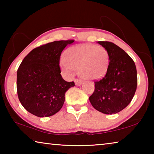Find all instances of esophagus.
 I'll use <instances>...</instances> for the list:
<instances>
[{"label":"esophagus","instance_id":"1","mask_svg":"<svg viewBox=\"0 0 154 154\" xmlns=\"http://www.w3.org/2000/svg\"><path fill=\"white\" fill-rule=\"evenodd\" d=\"M75 83L76 85H81L82 84L83 81L82 79H75Z\"/></svg>","mask_w":154,"mask_h":154}]
</instances>
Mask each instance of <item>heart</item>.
Instances as JSON below:
<instances>
[{
  "instance_id": "heart-1",
  "label": "heart",
  "mask_w": 154,
  "mask_h": 154,
  "mask_svg": "<svg viewBox=\"0 0 154 154\" xmlns=\"http://www.w3.org/2000/svg\"><path fill=\"white\" fill-rule=\"evenodd\" d=\"M65 58L60 61L65 73L71 75L74 69L79 70L81 77L90 80L99 79L105 76L110 62L108 51L94 44L72 47L66 51Z\"/></svg>"
}]
</instances>
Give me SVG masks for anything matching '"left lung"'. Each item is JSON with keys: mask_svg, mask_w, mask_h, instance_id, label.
Listing matches in <instances>:
<instances>
[{"mask_svg": "<svg viewBox=\"0 0 154 154\" xmlns=\"http://www.w3.org/2000/svg\"><path fill=\"white\" fill-rule=\"evenodd\" d=\"M98 43L108 51L110 62L105 77L94 82V91L89 99L93 107L101 113H117L129 105L136 92V66L128 54L116 44Z\"/></svg>", "mask_w": 154, "mask_h": 154, "instance_id": "left-lung-1", "label": "left lung"}]
</instances>
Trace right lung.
Segmentation results:
<instances>
[{
	"mask_svg": "<svg viewBox=\"0 0 154 154\" xmlns=\"http://www.w3.org/2000/svg\"><path fill=\"white\" fill-rule=\"evenodd\" d=\"M73 40L48 43L33 49L23 60L17 72L18 98L26 110L40 118L60 110L65 93L75 86L61 76L60 58Z\"/></svg>",
	"mask_w": 154,
	"mask_h": 154,
	"instance_id": "right-lung-1",
	"label": "right lung"
}]
</instances>
